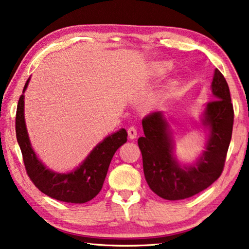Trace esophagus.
Instances as JSON below:
<instances>
[{"instance_id":"34e87169","label":"esophagus","mask_w":249,"mask_h":249,"mask_svg":"<svg viewBox=\"0 0 249 249\" xmlns=\"http://www.w3.org/2000/svg\"><path fill=\"white\" fill-rule=\"evenodd\" d=\"M127 133H128V137L131 140H134V139H136V136H137V129L134 127V126H131V127L128 128V131H127Z\"/></svg>"}]
</instances>
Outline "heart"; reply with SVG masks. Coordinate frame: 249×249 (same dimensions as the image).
Returning <instances> with one entry per match:
<instances>
[{
	"mask_svg": "<svg viewBox=\"0 0 249 249\" xmlns=\"http://www.w3.org/2000/svg\"><path fill=\"white\" fill-rule=\"evenodd\" d=\"M172 70V64L168 62H159L152 65L151 73L155 76H163Z\"/></svg>",
	"mask_w": 249,
	"mask_h": 249,
	"instance_id": "1",
	"label": "heart"
}]
</instances>
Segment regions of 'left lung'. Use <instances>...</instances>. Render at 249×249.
<instances>
[{"label": "left lung", "mask_w": 249, "mask_h": 249, "mask_svg": "<svg viewBox=\"0 0 249 249\" xmlns=\"http://www.w3.org/2000/svg\"><path fill=\"white\" fill-rule=\"evenodd\" d=\"M212 92L215 100L206 104L202 118L203 125L210 129L206 149L194 164L180 165L177 161L171 128L160 110L142 121L144 136L137 143L143 157L145 179L161 198H188L211 186L222 174L231 140L234 108L227 82L217 69Z\"/></svg>", "instance_id": "8db88e82"}]
</instances>
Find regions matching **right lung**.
Returning a JSON list of instances; mask_svg holds the SVG:
<instances>
[{
  "instance_id": "right-lung-1",
  "label": "right lung",
  "mask_w": 249,
  "mask_h": 249,
  "mask_svg": "<svg viewBox=\"0 0 249 249\" xmlns=\"http://www.w3.org/2000/svg\"><path fill=\"white\" fill-rule=\"evenodd\" d=\"M29 82L30 78L25 83L23 94L19 96L15 117L17 140L21 148L27 175L39 191L54 199L73 204L89 202L101 192L110 160L117 149L127 141V132L121 128L116 133L105 137L74 171L64 174L50 171L37 159L26 131L24 92Z\"/></svg>"
}]
</instances>
